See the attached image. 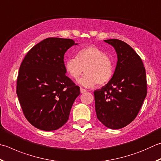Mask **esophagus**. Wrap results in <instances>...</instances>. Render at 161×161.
<instances>
[{
    "instance_id": "obj_1",
    "label": "esophagus",
    "mask_w": 161,
    "mask_h": 161,
    "mask_svg": "<svg viewBox=\"0 0 161 161\" xmlns=\"http://www.w3.org/2000/svg\"><path fill=\"white\" fill-rule=\"evenodd\" d=\"M80 92H81V93H84L85 92H86V89H82V88H81V89H80Z\"/></svg>"
}]
</instances>
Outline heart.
Masks as SVG:
<instances>
[{"label":"heart","instance_id":"heart-1","mask_svg":"<svg viewBox=\"0 0 161 161\" xmlns=\"http://www.w3.org/2000/svg\"><path fill=\"white\" fill-rule=\"evenodd\" d=\"M65 68L75 80L85 71V75L79 80V83L86 88L94 86L97 83L108 82L113 75L112 60L103 51L93 46L80 49L76 58H71L66 60Z\"/></svg>","mask_w":161,"mask_h":161}]
</instances>
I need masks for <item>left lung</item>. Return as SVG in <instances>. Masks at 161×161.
Instances as JSON below:
<instances>
[{"instance_id": "obj_1", "label": "left lung", "mask_w": 161, "mask_h": 161, "mask_svg": "<svg viewBox=\"0 0 161 161\" xmlns=\"http://www.w3.org/2000/svg\"><path fill=\"white\" fill-rule=\"evenodd\" d=\"M115 48L117 65L111 80L94 91L98 120L110 129L118 130L132 122L147 96L146 70L141 58L122 41L104 40Z\"/></svg>"}]
</instances>
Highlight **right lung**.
<instances>
[{"label": "right lung", "mask_w": 161, "mask_h": 161, "mask_svg": "<svg viewBox=\"0 0 161 161\" xmlns=\"http://www.w3.org/2000/svg\"><path fill=\"white\" fill-rule=\"evenodd\" d=\"M70 39L47 38L26 55L17 80V95L27 120L38 129H59L69 119L80 86L65 75L64 55Z\"/></svg>", "instance_id": "right-lung-1"}]
</instances>
